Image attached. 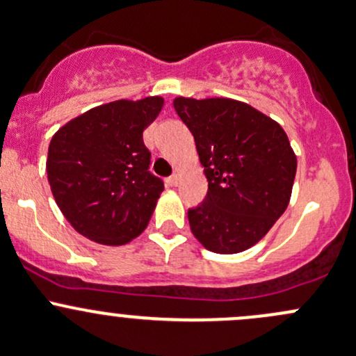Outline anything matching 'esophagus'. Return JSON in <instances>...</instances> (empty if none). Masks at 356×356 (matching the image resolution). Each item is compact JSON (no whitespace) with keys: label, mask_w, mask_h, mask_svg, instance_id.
<instances>
[{"label":"esophagus","mask_w":356,"mask_h":356,"mask_svg":"<svg viewBox=\"0 0 356 356\" xmlns=\"http://www.w3.org/2000/svg\"><path fill=\"white\" fill-rule=\"evenodd\" d=\"M178 181H179V177H178V175H173V177L166 178V185H168V186H177V185H178Z\"/></svg>","instance_id":"1"}]
</instances>
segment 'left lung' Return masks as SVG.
Returning <instances> with one entry per match:
<instances>
[{"instance_id": "8db88e82", "label": "left lung", "mask_w": 356, "mask_h": 356, "mask_svg": "<svg viewBox=\"0 0 356 356\" xmlns=\"http://www.w3.org/2000/svg\"><path fill=\"white\" fill-rule=\"evenodd\" d=\"M175 110L193 134L209 181L207 197L188 210L193 236L219 254L254 246L285 212L297 158L280 124L231 98L178 97Z\"/></svg>"}]
</instances>
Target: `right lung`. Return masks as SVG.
Returning a JSON list of instances; mask_svg holds the SVG:
<instances>
[{
    "mask_svg": "<svg viewBox=\"0 0 356 356\" xmlns=\"http://www.w3.org/2000/svg\"><path fill=\"white\" fill-rule=\"evenodd\" d=\"M163 103L161 97L110 102L52 136L49 185L67 222L85 238L120 246L146 229L164 183L149 171L143 132Z\"/></svg>",
    "mask_w": 356,
    "mask_h": 356,
    "instance_id": "right-lung-1",
    "label": "right lung"
}]
</instances>
